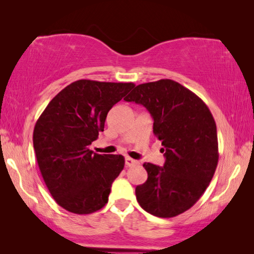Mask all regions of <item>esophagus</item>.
Segmentation results:
<instances>
[{
	"label": "esophagus",
	"mask_w": 254,
	"mask_h": 254,
	"mask_svg": "<svg viewBox=\"0 0 254 254\" xmlns=\"http://www.w3.org/2000/svg\"><path fill=\"white\" fill-rule=\"evenodd\" d=\"M136 163H137V161L134 160V159H132L130 157L126 158V166L127 167H133V166H135Z\"/></svg>",
	"instance_id": "34e87169"
}]
</instances>
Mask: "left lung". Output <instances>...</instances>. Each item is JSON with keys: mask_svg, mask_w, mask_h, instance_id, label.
Segmentation results:
<instances>
[{"mask_svg": "<svg viewBox=\"0 0 254 254\" xmlns=\"http://www.w3.org/2000/svg\"><path fill=\"white\" fill-rule=\"evenodd\" d=\"M124 101L149 111L166 158L163 167L143 163L148 179L135 188L137 203L158 217L186 212L204 194L217 167V131L212 113L196 94L171 79L137 85Z\"/></svg>", "mask_w": 254, "mask_h": 254, "instance_id": "1", "label": "left lung"}]
</instances>
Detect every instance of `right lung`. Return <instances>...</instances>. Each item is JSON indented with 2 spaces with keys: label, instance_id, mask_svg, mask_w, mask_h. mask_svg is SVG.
<instances>
[{
  "label": "right lung",
  "instance_id": "right-lung-1",
  "mask_svg": "<svg viewBox=\"0 0 254 254\" xmlns=\"http://www.w3.org/2000/svg\"><path fill=\"white\" fill-rule=\"evenodd\" d=\"M133 87V83L76 80L38 119L33 130L38 166L51 196L68 212L91 214L109 200L124 157L94 153L88 145L104 131L109 111Z\"/></svg>",
  "mask_w": 254,
  "mask_h": 254
}]
</instances>
